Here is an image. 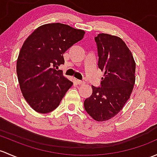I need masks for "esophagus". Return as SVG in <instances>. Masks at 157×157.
<instances>
[{
	"mask_svg": "<svg viewBox=\"0 0 157 157\" xmlns=\"http://www.w3.org/2000/svg\"><path fill=\"white\" fill-rule=\"evenodd\" d=\"M76 83H77L78 85H83V84L85 83V82L83 81V80H76Z\"/></svg>",
	"mask_w": 157,
	"mask_h": 157,
	"instance_id": "34e87169",
	"label": "esophagus"
}]
</instances>
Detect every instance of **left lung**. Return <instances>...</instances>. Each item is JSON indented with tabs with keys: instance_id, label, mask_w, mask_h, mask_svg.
<instances>
[{
	"instance_id": "left-lung-1",
	"label": "left lung",
	"mask_w": 157,
	"mask_h": 157,
	"mask_svg": "<svg viewBox=\"0 0 157 157\" xmlns=\"http://www.w3.org/2000/svg\"><path fill=\"white\" fill-rule=\"evenodd\" d=\"M98 68L105 72L100 86H92L84 108L96 121L117 115L129 98L135 81V62L131 51L120 37L99 34L95 37Z\"/></svg>"
}]
</instances>
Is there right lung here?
Returning a JSON list of instances; mask_svg holds the SVG:
<instances>
[{
  "mask_svg": "<svg viewBox=\"0 0 157 157\" xmlns=\"http://www.w3.org/2000/svg\"><path fill=\"white\" fill-rule=\"evenodd\" d=\"M84 31L62 23L37 28L23 44L16 72L25 99L35 111L47 113L55 110L72 86L62 71L63 54L83 39Z\"/></svg>",
  "mask_w": 157,
  "mask_h": 157,
  "instance_id": "1",
  "label": "right lung"
}]
</instances>
